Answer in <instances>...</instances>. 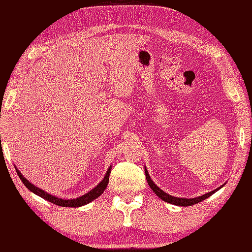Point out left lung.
I'll return each instance as SVG.
<instances>
[{
  "mask_svg": "<svg viewBox=\"0 0 252 252\" xmlns=\"http://www.w3.org/2000/svg\"><path fill=\"white\" fill-rule=\"evenodd\" d=\"M145 175H146V180H147V182H148V185L151 186V189H153V191L155 192V194H156L159 198H161V199H162L163 201H167V202H169V203H172V205L181 206V207L192 206V205H195V203H198V202H200V201H202V200H205V199H207L208 197H210L211 195L215 194V192H216L217 190L220 189L221 187L223 186V185H222V186L219 187V189H215V190H212V191H209V192H207V194L202 195V196L196 197V198H190V199H187V198L173 197V196H171V195L167 194V192H164L163 190L160 189L159 187L152 181L151 176H149V174H148L146 169H145Z\"/></svg>",
  "mask_w": 252,
  "mask_h": 252,
  "instance_id": "8db88e82",
  "label": "left lung"
}]
</instances>
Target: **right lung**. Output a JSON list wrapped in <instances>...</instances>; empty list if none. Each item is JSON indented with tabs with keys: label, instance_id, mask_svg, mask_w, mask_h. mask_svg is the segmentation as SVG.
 <instances>
[{
	"label": "right lung",
	"instance_id": "obj_1",
	"mask_svg": "<svg viewBox=\"0 0 252 252\" xmlns=\"http://www.w3.org/2000/svg\"><path fill=\"white\" fill-rule=\"evenodd\" d=\"M110 171H111V167H109L108 171H107V173L105 175L104 180L100 182V183L95 187V189H93L92 190H90L89 192H87V194L79 197V198H76V199H68V200H65V199H61V198L58 197H55L53 195H50L47 194V192H45L44 190H42L41 189H39V187H35L33 184H31L30 182L28 180H26L23 174H21L19 172L18 169H16V172H17L19 179L23 181V183L26 185L27 189H28L29 190H31L32 192H34L35 195L40 196L42 198H44L45 200L50 201L52 203H54V205L56 206H61V207H72V208H77V207H81V206H84L87 205V203L93 201L94 199H96V198L99 197L101 194H103V191L105 190V189L107 187V185H108V182H109V175H110Z\"/></svg>",
	"mask_w": 252,
	"mask_h": 252
}]
</instances>
